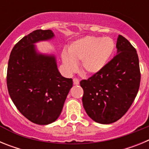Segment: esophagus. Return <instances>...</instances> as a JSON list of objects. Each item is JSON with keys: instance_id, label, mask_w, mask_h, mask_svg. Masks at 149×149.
Instances as JSON below:
<instances>
[{"instance_id": "34e87169", "label": "esophagus", "mask_w": 149, "mask_h": 149, "mask_svg": "<svg viewBox=\"0 0 149 149\" xmlns=\"http://www.w3.org/2000/svg\"><path fill=\"white\" fill-rule=\"evenodd\" d=\"M73 84H74V85H78V84H80V81H79L78 79L74 78L73 79Z\"/></svg>"}]
</instances>
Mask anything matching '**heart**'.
I'll use <instances>...</instances> for the list:
<instances>
[{
    "mask_svg": "<svg viewBox=\"0 0 149 149\" xmlns=\"http://www.w3.org/2000/svg\"><path fill=\"white\" fill-rule=\"evenodd\" d=\"M114 50L115 42L111 37L87 36L72 42L68 52L62 53V60L68 72H74L77 63L81 62L83 72L93 74L106 66Z\"/></svg>",
    "mask_w": 149,
    "mask_h": 149,
    "instance_id": "1",
    "label": "heart"
}]
</instances>
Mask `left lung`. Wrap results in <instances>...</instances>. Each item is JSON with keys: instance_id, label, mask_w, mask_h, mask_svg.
Segmentation results:
<instances>
[{"instance_id": "left-lung-1", "label": "left lung", "mask_w": 149, "mask_h": 149, "mask_svg": "<svg viewBox=\"0 0 149 149\" xmlns=\"http://www.w3.org/2000/svg\"><path fill=\"white\" fill-rule=\"evenodd\" d=\"M117 54L106 66L80 82L83 105L87 115L100 124L121 119L134 102L140 84L139 58L127 39L119 35Z\"/></svg>"}]
</instances>
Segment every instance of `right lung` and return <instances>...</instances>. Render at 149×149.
Segmentation results:
<instances>
[{
  "instance_id": "obj_1",
  "label": "right lung",
  "mask_w": 149,
  "mask_h": 149,
  "mask_svg": "<svg viewBox=\"0 0 149 149\" xmlns=\"http://www.w3.org/2000/svg\"><path fill=\"white\" fill-rule=\"evenodd\" d=\"M51 30H36L22 38L10 54L6 84L12 101L30 122L45 125L55 122L72 87L61 75L54 54L39 53L35 43L53 39Z\"/></svg>"
}]
</instances>
